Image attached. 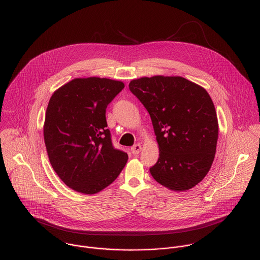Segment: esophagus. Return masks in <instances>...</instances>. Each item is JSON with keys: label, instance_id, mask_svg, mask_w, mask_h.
<instances>
[{"label": "esophagus", "instance_id": "34e87169", "mask_svg": "<svg viewBox=\"0 0 260 260\" xmlns=\"http://www.w3.org/2000/svg\"><path fill=\"white\" fill-rule=\"evenodd\" d=\"M141 145L140 144H135L132 148H131V152H132V154L133 155H137V154H139L140 153V151H141Z\"/></svg>", "mask_w": 260, "mask_h": 260}]
</instances>
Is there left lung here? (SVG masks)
Returning a JSON list of instances; mask_svg holds the SVG:
<instances>
[{
    "label": "left lung",
    "mask_w": 260,
    "mask_h": 260,
    "mask_svg": "<svg viewBox=\"0 0 260 260\" xmlns=\"http://www.w3.org/2000/svg\"><path fill=\"white\" fill-rule=\"evenodd\" d=\"M130 91L151 117L159 158L153 178L171 190L197 185L208 173L216 152L218 121L205 89L182 77H143Z\"/></svg>",
    "instance_id": "8db88e82"
}]
</instances>
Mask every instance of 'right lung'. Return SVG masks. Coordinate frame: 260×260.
I'll return each mask as SVG.
<instances>
[{
  "mask_svg": "<svg viewBox=\"0 0 260 260\" xmlns=\"http://www.w3.org/2000/svg\"><path fill=\"white\" fill-rule=\"evenodd\" d=\"M120 81L77 78L52 95L45 117L44 140L50 163L75 191L95 194L110 185L128 160L114 148L106 109L123 90Z\"/></svg>",
  "mask_w": 260,
  "mask_h": 260,
  "instance_id": "add662e5",
  "label": "right lung"
}]
</instances>
